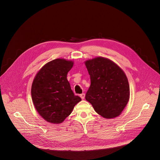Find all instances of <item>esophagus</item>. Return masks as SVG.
<instances>
[{"label": "esophagus", "instance_id": "obj_1", "mask_svg": "<svg viewBox=\"0 0 160 160\" xmlns=\"http://www.w3.org/2000/svg\"><path fill=\"white\" fill-rule=\"evenodd\" d=\"M80 97H81L82 99H84V97H85V93H82L80 94Z\"/></svg>", "mask_w": 160, "mask_h": 160}]
</instances>
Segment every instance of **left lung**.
<instances>
[{
	"mask_svg": "<svg viewBox=\"0 0 160 160\" xmlns=\"http://www.w3.org/2000/svg\"><path fill=\"white\" fill-rule=\"evenodd\" d=\"M91 78L86 99L95 111L105 118L121 114L129 98V85L124 71L111 60L103 58L85 62Z\"/></svg>",
	"mask_w": 160,
	"mask_h": 160,
	"instance_id": "obj_1",
	"label": "left lung"
}]
</instances>
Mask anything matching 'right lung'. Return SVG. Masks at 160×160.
Returning a JSON list of instances; mask_svg holds the SVG:
<instances>
[{"instance_id": "obj_1", "label": "right lung", "mask_w": 160, "mask_h": 160, "mask_svg": "<svg viewBox=\"0 0 160 160\" xmlns=\"http://www.w3.org/2000/svg\"><path fill=\"white\" fill-rule=\"evenodd\" d=\"M72 65V61L53 60L40 69L33 81V103L39 114L49 122H62L81 100L74 94L67 78Z\"/></svg>"}]
</instances>
